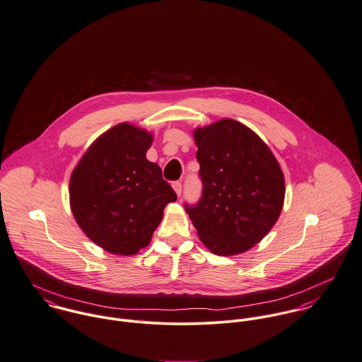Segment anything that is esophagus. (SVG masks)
Wrapping results in <instances>:
<instances>
[{
    "instance_id": "34e87169",
    "label": "esophagus",
    "mask_w": 362,
    "mask_h": 362,
    "mask_svg": "<svg viewBox=\"0 0 362 362\" xmlns=\"http://www.w3.org/2000/svg\"><path fill=\"white\" fill-rule=\"evenodd\" d=\"M172 187H173V190H175V193H176L177 196L182 194V182H173V183H172Z\"/></svg>"
}]
</instances>
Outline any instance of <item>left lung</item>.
Instances as JSON below:
<instances>
[{"instance_id":"left-lung-1","label":"left lung","mask_w":362,"mask_h":362,"mask_svg":"<svg viewBox=\"0 0 362 362\" xmlns=\"http://www.w3.org/2000/svg\"><path fill=\"white\" fill-rule=\"evenodd\" d=\"M194 140L202 196L185 208L211 252H244L268 235L281 215L279 162L251 129L233 119L196 129Z\"/></svg>"}]
</instances>
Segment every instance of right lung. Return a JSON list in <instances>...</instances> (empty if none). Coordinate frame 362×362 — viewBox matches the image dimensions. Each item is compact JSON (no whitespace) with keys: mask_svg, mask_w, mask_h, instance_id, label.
<instances>
[{"mask_svg":"<svg viewBox=\"0 0 362 362\" xmlns=\"http://www.w3.org/2000/svg\"><path fill=\"white\" fill-rule=\"evenodd\" d=\"M153 134L119 123L101 134L72 172V214L84 235L108 252L133 255L148 245L177 199L161 168L146 158Z\"/></svg>","mask_w":362,"mask_h":362,"instance_id":"obj_1","label":"right lung"}]
</instances>
